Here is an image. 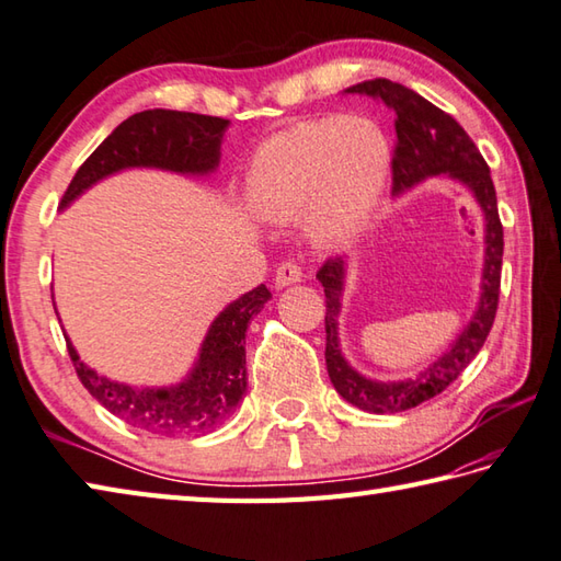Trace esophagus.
Listing matches in <instances>:
<instances>
[{"label": "esophagus", "instance_id": "esophagus-1", "mask_svg": "<svg viewBox=\"0 0 561 561\" xmlns=\"http://www.w3.org/2000/svg\"><path fill=\"white\" fill-rule=\"evenodd\" d=\"M301 277H304L301 267L289 260V262H282L277 272H274V284H277V289H284V287H291L296 282H301Z\"/></svg>", "mask_w": 561, "mask_h": 561}]
</instances>
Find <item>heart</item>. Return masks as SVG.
<instances>
[{
	"instance_id": "heart-1",
	"label": "heart",
	"mask_w": 561,
	"mask_h": 561,
	"mask_svg": "<svg viewBox=\"0 0 561 561\" xmlns=\"http://www.w3.org/2000/svg\"><path fill=\"white\" fill-rule=\"evenodd\" d=\"M391 164V138L371 116L301 121L255 150L245 174V199L272 224L304 216L316 243H347L377 216Z\"/></svg>"
}]
</instances>
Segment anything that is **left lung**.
I'll return each instance as SVG.
<instances>
[{"label":"left lung","instance_id":"obj_1","mask_svg":"<svg viewBox=\"0 0 561 561\" xmlns=\"http://www.w3.org/2000/svg\"><path fill=\"white\" fill-rule=\"evenodd\" d=\"M345 94H365L387 104L397 126V150H393V194H403L431 178H449L471 192L484 216V267H481V294L474 316L449 343L433 365H427L413 379L379 381L369 379L350 365L337 337V316L343 309V291L347 277V260H328L318 270V282L325 291V367L335 391L347 403L369 413H401L437 397L453 383L471 359L493 325L501 291L503 226L499 218L496 190H493L486 160L481 158L474 140L443 108L427 102L419 92L391 80H367L347 87Z\"/></svg>","mask_w":561,"mask_h":561}]
</instances>
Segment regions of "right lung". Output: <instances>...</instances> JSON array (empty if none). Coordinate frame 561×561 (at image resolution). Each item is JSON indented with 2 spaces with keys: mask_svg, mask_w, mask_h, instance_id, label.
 I'll list each match as a JSON object with an SVG mask.
<instances>
[{
  "mask_svg": "<svg viewBox=\"0 0 561 561\" xmlns=\"http://www.w3.org/2000/svg\"><path fill=\"white\" fill-rule=\"evenodd\" d=\"M228 124V118L172 108H148L128 116L75 172L60 208H68L90 186L121 170L152 168L190 178L211 174L221 162V142ZM270 299V289L260 284L230 301L208 325L190 375L172 387H130L108 379L87 367L70 337L65 335V340L84 389L116 419L156 435H202L224 423L243 399L248 387V323L265 309Z\"/></svg>",
  "mask_w": 561,
  "mask_h": 561,
  "instance_id": "1",
  "label": "right lung"
}]
</instances>
